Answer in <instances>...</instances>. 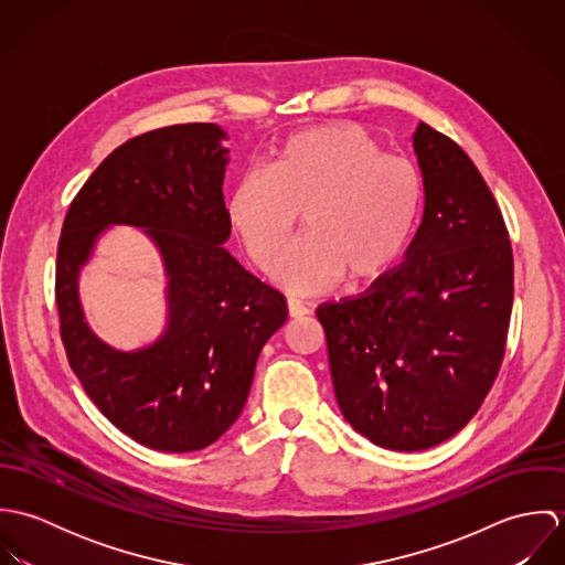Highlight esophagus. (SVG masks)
I'll return each instance as SVG.
<instances>
[{
    "mask_svg": "<svg viewBox=\"0 0 565 565\" xmlns=\"http://www.w3.org/2000/svg\"><path fill=\"white\" fill-rule=\"evenodd\" d=\"M287 311H289V318H305L309 313V309L298 300H287Z\"/></svg>",
    "mask_w": 565,
    "mask_h": 565,
    "instance_id": "34e87169",
    "label": "esophagus"
}]
</instances>
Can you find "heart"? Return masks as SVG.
<instances>
[{
  "label": "heart",
  "instance_id": "obj_1",
  "mask_svg": "<svg viewBox=\"0 0 565 565\" xmlns=\"http://www.w3.org/2000/svg\"><path fill=\"white\" fill-rule=\"evenodd\" d=\"M424 204L417 164L385 154L363 126L326 124L287 137L267 171H247L228 217L249 258L269 271L302 213L305 237L278 263L294 291H328L383 278L408 249Z\"/></svg>",
  "mask_w": 565,
  "mask_h": 565
}]
</instances>
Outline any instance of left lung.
<instances>
[{
	"mask_svg": "<svg viewBox=\"0 0 565 565\" xmlns=\"http://www.w3.org/2000/svg\"><path fill=\"white\" fill-rule=\"evenodd\" d=\"M424 217L403 265L318 309L339 408L372 444L415 452L459 433L489 394L513 305V252L487 182L419 124Z\"/></svg>",
	"mask_w": 565,
	"mask_h": 565,
	"instance_id": "1",
	"label": "left lung"
}]
</instances>
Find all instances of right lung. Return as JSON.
Returning a JSON list of instances; mask_svg holds the SVG:
<instances>
[{
	"mask_svg": "<svg viewBox=\"0 0 565 565\" xmlns=\"http://www.w3.org/2000/svg\"><path fill=\"white\" fill-rule=\"evenodd\" d=\"M226 132L178 124L139 135L84 182L56 254L61 337L86 396L128 437L161 452L217 441L242 415L256 359L287 320V300L224 247ZM146 227L162 252L170 320L162 339L119 353L83 322L77 274L96 237Z\"/></svg>",
	"mask_w": 565,
	"mask_h": 565,
	"instance_id": "1",
	"label": "right lung"
}]
</instances>
